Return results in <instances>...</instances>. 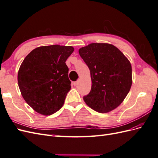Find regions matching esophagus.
I'll return each mask as SVG.
<instances>
[{
    "mask_svg": "<svg viewBox=\"0 0 158 158\" xmlns=\"http://www.w3.org/2000/svg\"><path fill=\"white\" fill-rule=\"evenodd\" d=\"M78 81H76V82H73V85H75V86H76V85H78Z\"/></svg>",
    "mask_w": 158,
    "mask_h": 158,
    "instance_id": "34e87169",
    "label": "esophagus"
}]
</instances>
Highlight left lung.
Here are the masks:
<instances>
[{
    "mask_svg": "<svg viewBox=\"0 0 158 158\" xmlns=\"http://www.w3.org/2000/svg\"><path fill=\"white\" fill-rule=\"evenodd\" d=\"M90 70L92 88L84 96L88 106L99 113L117 108L125 99L132 85V66L116 47L91 44L78 51Z\"/></svg>",
    "mask_w": 158,
    "mask_h": 158,
    "instance_id": "1",
    "label": "left lung"
}]
</instances>
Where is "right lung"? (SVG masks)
Masks as SVG:
<instances>
[{
  "mask_svg": "<svg viewBox=\"0 0 158 158\" xmlns=\"http://www.w3.org/2000/svg\"><path fill=\"white\" fill-rule=\"evenodd\" d=\"M73 51L71 46H42L23 60L18 74V86L26 103L36 112L50 115L63 106L71 88L65 62Z\"/></svg>",
  "mask_w": 158,
  "mask_h": 158,
  "instance_id": "obj_1",
  "label": "right lung"
}]
</instances>
